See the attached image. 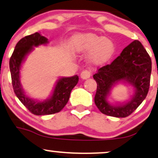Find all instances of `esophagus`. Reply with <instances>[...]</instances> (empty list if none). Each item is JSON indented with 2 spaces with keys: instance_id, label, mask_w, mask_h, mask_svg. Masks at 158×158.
Instances as JSON below:
<instances>
[{
  "instance_id": "34e87169",
  "label": "esophagus",
  "mask_w": 158,
  "mask_h": 158,
  "mask_svg": "<svg viewBox=\"0 0 158 158\" xmlns=\"http://www.w3.org/2000/svg\"><path fill=\"white\" fill-rule=\"evenodd\" d=\"M91 75V72L89 70H85L81 73V78L83 79H88Z\"/></svg>"
}]
</instances>
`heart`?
<instances>
[{"label": "heart", "mask_w": 158, "mask_h": 158, "mask_svg": "<svg viewBox=\"0 0 158 158\" xmlns=\"http://www.w3.org/2000/svg\"><path fill=\"white\" fill-rule=\"evenodd\" d=\"M77 49L80 52L92 50L90 55V61L94 64H102L113 56L115 46L110 39L89 33L79 38L77 42Z\"/></svg>", "instance_id": "obj_1"}]
</instances>
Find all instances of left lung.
I'll use <instances>...</instances> for the list:
<instances>
[{"instance_id":"8db88e82","label":"left lung","mask_w":158,"mask_h":158,"mask_svg":"<svg viewBox=\"0 0 158 158\" xmlns=\"http://www.w3.org/2000/svg\"><path fill=\"white\" fill-rule=\"evenodd\" d=\"M152 73V60L146 49L137 40L123 49L109 64L98 69L93 76L97 83L94 102L102 114L115 117H126L137 109L147 96ZM121 81L131 84L135 95L129 102L114 106L106 102L112 87Z\"/></svg>"}]
</instances>
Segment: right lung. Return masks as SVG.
<instances>
[{
  "label": "right lung",
  "instance_id": "obj_1",
  "mask_svg": "<svg viewBox=\"0 0 158 158\" xmlns=\"http://www.w3.org/2000/svg\"><path fill=\"white\" fill-rule=\"evenodd\" d=\"M48 43V39L39 32L21 39L16 44L10 59V69L14 92L21 103L35 115H48L59 112L68 103L70 92L79 81L77 75L61 78L57 81L51 97L46 100H34L24 94L20 82V69L25 57L31 52L33 47Z\"/></svg>",
  "mask_w": 158,
  "mask_h": 158
}]
</instances>
